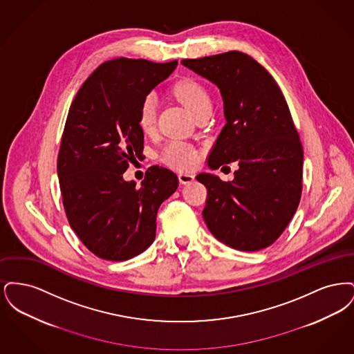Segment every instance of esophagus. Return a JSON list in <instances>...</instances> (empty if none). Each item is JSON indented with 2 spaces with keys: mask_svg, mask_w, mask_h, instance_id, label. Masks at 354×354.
<instances>
[{
  "mask_svg": "<svg viewBox=\"0 0 354 354\" xmlns=\"http://www.w3.org/2000/svg\"><path fill=\"white\" fill-rule=\"evenodd\" d=\"M194 179H195V175L191 172H180L179 174V182L182 185H188V183L194 182Z\"/></svg>",
  "mask_w": 354,
  "mask_h": 354,
  "instance_id": "esophagus-1",
  "label": "esophagus"
}]
</instances>
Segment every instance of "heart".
Returning a JSON list of instances; mask_svg holds the SVG:
<instances>
[{
  "label": "heart",
  "instance_id": "heart-1",
  "mask_svg": "<svg viewBox=\"0 0 354 354\" xmlns=\"http://www.w3.org/2000/svg\"><path fill=\"white\" fill-rule=\"evenodd\" d=\"M175 95L185 104L194 117L211 110L212 102L207 90L202 84L187 80L175 86ZM139 126L143 133H152L156 124V98L149 94L139 107ZM196 151L194 147L180 140H174L167 145L163 151V160L178 169H188L196 160Z\"/></svg>",
  "mask_w": 354,
  "mask_h": 354
}]
</instances>
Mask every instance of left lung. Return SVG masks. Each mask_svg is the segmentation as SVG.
Here are the masks:
<instances>
[{
  "label": "left lung",
  "mask_w": 354,
  "mask_h": 354,
  "mask_svg": "<svg viewBox=\"0 0 354 354\" xmlns=\"http://www.w3.org/2000/svg\"><path fill=\"white\" fill-rule=\"evenodd\" d=\"M182 65L216 84L223 98L227 123L208 167L239 165L232 182L205 172L196 176L208 192L203 219L231 248H267L293 218L303 189V146L286 98L270 73L241 51Z\"/></svg>",
  "instance_id": "left-lung-1"
}]
</instances>
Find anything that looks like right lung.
Instances as JSON below:
<instances>
[{
  "label": "right lung",
  "mask_w": 354,
  "mask_h": 354,
  "mask_svg": "<svg viewBox=\"0 0 354 354\" xmlns=\"http://www.w3.org/2000/svg\"><path fill=\"white\" fill-rule=\"evenodd\" d=\"M176 66V59L107 61L71 102L57 162L62 202L74 232L104 260L124 261L151 245L158 209L179 185L159 166L139 187L123 179L143 152L140 103Z\"/></svg>",
  "instance_id": "obj_1"
}]
</instances>
